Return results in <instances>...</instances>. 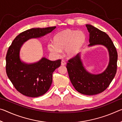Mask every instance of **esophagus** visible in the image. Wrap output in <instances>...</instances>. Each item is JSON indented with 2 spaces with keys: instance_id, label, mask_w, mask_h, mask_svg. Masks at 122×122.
I'll return each mask as SVG.
<instances>
[{
  "instance_id": "esophagus-1",
  "label": "esophagus",
  "mask_w": 122,
  "mask_h": 122,
  "mask_svg": "<svg viewBox=\"0 0 122 122\" xmlns=\"http://www.w3.org/2000/svg\"><path fill=\"white\" fill-rule=\"evenodd\" d=\"M66 64V62H65V61H64V60L61 61V65L64 66V65H65Z\"/></svg>"
}]
</instances>
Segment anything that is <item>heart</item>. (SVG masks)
I'll use <instances>...</instances> for the list:
<instances>
[{"instance_id": "heart-1", "label": "heart", "mask_w": 122, "mask_h": 122, "mask_svg": "<svg viewBox=\"0 0 122 122\" xmlns=\"http://www.w3.org/2000/svg\"><path fill=\"white\" fill-rule=\"evenodd\" d=\"M54 43L49 42L48 48L56 56H60L61 50L65 49L66 55L71 57L78 52L85 40V35L81 30H66L55 36Z\"/></svg>"}]
</instances>
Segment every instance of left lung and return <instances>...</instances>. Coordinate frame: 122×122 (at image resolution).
<instances>
[{
	"mask_svg": "<svg viewBox=\"0 0 122 122\" xmlns=\"http://www.w3.org/2000/svg\"><path fill=\"white\" fill-rule=\"evenodd\" d=\"M86 27L89 33V46L102 45L108 48L110 56L108 67L103 73L98 75L89 73L84 69L79 53L68 60L66 67L75 89L82 94L94 95L104 92L112 81L117 71L118 55L108 34L90 25H86Z\"/></svg>",
	"mask_w": 122,
	"mask_h": 122,
	"instance_id": "8db88e82",
	"label": "left lung"
}]
</instances>
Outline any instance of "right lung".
Here are the masks:
<instances>
[{"label":"right lung","mask_w":122,"mask_h":122,"mask_svg":"<svg viewBox=\"0 0 122 122\" xmlns=\"http://www.w3.org/2000/svg\"><path fill=\"white\" fill-rule=\"evenodd\" d=\"M55 28L26 30L16 36L9 47L6 56V71L16 90L24 95L36 97L46 93L52 83L53 73L60 66L61 60L51 61L43 57L38 62L27 65L20 61V49L28 39L44 36Z\"/></svg>","instance_id":"right-lung-1"}]
</instances>
